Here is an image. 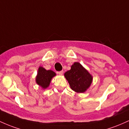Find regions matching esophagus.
Here are the masks:
<instances>
[{
	"mask_svg": "<svg viewBox=\"0 0 129 129\" xmlns=\"http://www.w3.org/2000/svg\"><path fill=\"white\" fill-rule=\"evenodd\" d=\"M58 74L60 76H62L63 74V71H61L58 72Z\"/></svg>",
	"mask_w": 129,
	"mask_h": 129,
	"instance_id": "obj_1",
	"label": "esophagus"
}]
</instances>
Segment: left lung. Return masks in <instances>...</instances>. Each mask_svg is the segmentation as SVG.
Returning <instances> with one entry per match:
<instances>
[{
	"label": "left lung",
	"instance_id": "8db88e82",
	"mask_svg": "<svg viewBox=\"0 0 129 129\" xmlns=\"http://www.w3.org/2000/svg\"><path fill=\"white\" fill-rule=\"evenodd\" d=\"M64 76L71 88L78 93L86 91L90 87L93 79L91 74L79 62L74 63L70 70L65 72Z\"/></svg>",
	"mask_w": 129,
	"mask_h": 129
}]
</instances>
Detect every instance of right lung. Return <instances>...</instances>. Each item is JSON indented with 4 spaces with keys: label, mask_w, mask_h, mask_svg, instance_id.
I'll return each mask as SVG.
<instances>
[{
    "label": "right lung",
    "mask_w": 129,
    "mask_h": 129,
    "mask_svg": "<svg viewBox=\"0 0 129 129\" xmlns=\"http://www.w3.org/2000/svg\"><path fill=\"white\" fill-rule=\"evenodd\" d=\"M55 76V72L53 71L46 70L42 66H40L36 76V83L43 89H46L50 85L52 78Z\"/></svg>",
    "instance_id": "obj_1"
}]
</instances>
